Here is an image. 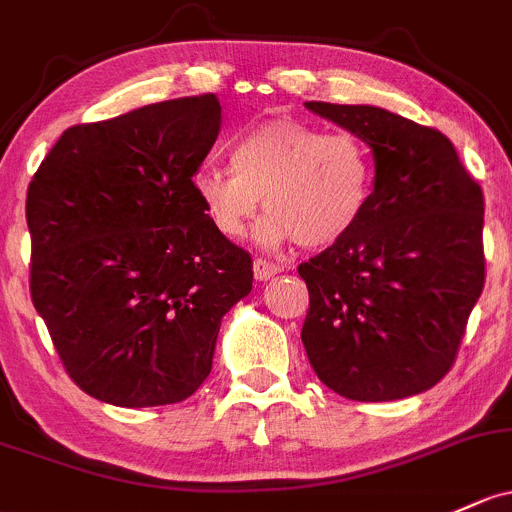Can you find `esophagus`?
I'll return each instance as SVG.
<instances>
[{
	"label": "esophagus",
	"mask_w": 512,
	"mask_h": 512,
	"mask_svg": "<svg viewBox=\"0 0 512 512\" xmlns=\"http://www.w3.org/2000/svg\"><path fill=\"white\" fill-rule=\"evenodd\" d=\"M276 273H280L278 263L266 261V258H256V261H254V276H256V280H268V278L276 276Z\"/></svg>",
	"instance_id": "esophagus-1"
}]
</instances>
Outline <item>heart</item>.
Here are the masks:
<instances>
[{"label":"heart","instance_id":"b5f03b06","mask_svg":"<svg viewBox=\"0 0 512 512\" xmlns=\"http://www.w3.org/2000/svg\"><path fill=\"white\" fill-rule=\"evenodd\" d=\"M232 168L205 166L195 192L207 219L227 239L249 232L258 207L263 246L295 239L307 249L342 241L356 229L373 192V158L351 131H324L298 119H273L236 139Z\"/></svg>","mask_w":512,"mask_h":512}]
</instances>
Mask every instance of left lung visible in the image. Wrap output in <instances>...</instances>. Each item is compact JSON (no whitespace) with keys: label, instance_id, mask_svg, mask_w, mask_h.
I'll list each match as a JSON object with an SVG mask.
<instances>
[{"label":"left lung","instance_id":"8db88e82","mask_svg":"<svg viewBox=\"0 0 512 512\" xmlns=\"http://www.w3.org/2000/svg\"><path fill=\"white\" fill-rule=\"evenodd\" d=\"M305 107L359 136L376 163L354 232L298 266L307 359L349 400L410 398L447 376L481 298V185L442 131L368 104Z\"/></svg>","mask_w":512,"mask_h":512}]
</instances>
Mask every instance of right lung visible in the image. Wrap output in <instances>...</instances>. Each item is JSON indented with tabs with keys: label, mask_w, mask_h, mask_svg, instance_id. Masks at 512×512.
Segmentation results:
<instances>
[{
	"label": "right lung",
	"mask_w": 512,
	"mask_h": 512,
	"mask_svg": "<svg viewBox=\"0 0 512 512\" xmlns=\"http://www.w3.org/2000/svg\"><path fill=\"white\" fill-rule=\"evenodd\" d=\"M219 126L212 92L70 126L31 180V300L68 376L102 403L190 398L222 317L251 293V256L192 183Z\"/></svg>",
	"instance_id": "1"
}]
</instances>
